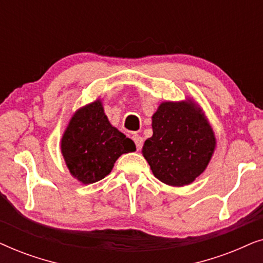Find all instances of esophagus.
I'll use <instances>...</instances> for the list:
<instances>
[{
    "mask_svg": "<svg viewBox=\"0 0 263 263\" xmlns=\"http://www.w3.org/2000/svg\"><path fill=\"white\" fill-rule=\"evenodd\" d=\"M132 139H133V141L135 142L136 148H138V151L141 149L142 145H143V139L141 138V136H140L139 134H136V133H134V134L132 135Z\"/></svg>",
    "mask_w": 263,
    "mask_h": 263,
    "instance_id": "34e87169",
    "label": "esophagus"
}]
</instances>
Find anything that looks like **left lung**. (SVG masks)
Returning <instances> with one entry per match:
<instances>
[{"mask_svg": "<svg viewBox=\"0 0 263 263\" xmlns=\"http://www.w3.org/2000/svg\"><path fill=\"white\" fill-rule=\"evenodd\" d=\"M152 128L142 154L159 181L181 186L202 174L213 154L215 138L200 107L192 102H165L153 115Z\"/></svg>", "mask_w": 263, "mask_h": 263, "instance_id": "8db88e82", "label": "left lung"}]
</instances>
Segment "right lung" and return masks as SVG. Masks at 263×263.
<instances>
[{"label": "right lung", "instance_id": "1", "mask_svg": "<svg viewBox=\"0 0 263 263\" xmlns=\"http://www.w3.org/2000/svg\"><path fill=\"white\" fill-rule=\"evenodd\" d=\"M61 149L70 174L84 184L103 179L123 153L134 152L135 143L110 124L99 100L71 117Z\"/></svg>", "mask_w": 263, "mask_h": 263}]
</instances>
